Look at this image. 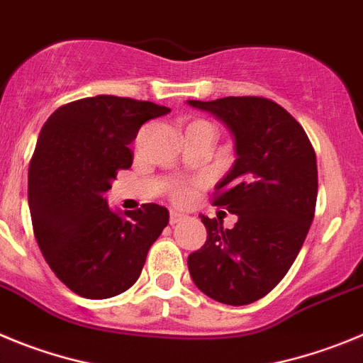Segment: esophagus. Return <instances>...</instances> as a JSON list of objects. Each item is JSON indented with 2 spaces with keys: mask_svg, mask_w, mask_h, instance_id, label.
<instances>
[{
  "mask_svg": "<svg viewBox=\"0 0 363 363\" xmlns=\"http://www.w3.org/2000/svg\"><path fill=\"white\" fill-rule=\"evenodd\" d=\"M184 218H186V215L181 213V211H175V210L169 211V224H172V226H175V224L182 222Z\"/></svg>",
  "mask_w": 363,
  "mask_h": 363,
  "instance_id": "esophagus-1",
  "label": "esophagus"
}]
</instances>
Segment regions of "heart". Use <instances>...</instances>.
<instances>
[{"label":"heart","instance_id":"obj_1","mask_svg":"<svg viewBox=\"0 0 363 363\" xmlns=\"http://www.w3.org/2000/svg\"><path fill=\"white\" fill-rule=\"evenodd\" d=\"M188 128H202V130H208V132H210L211 135H215L213 126H211L210 123H206V121H191V123H188V125H186V130H188ZM189 197H191V189H189L188 186L179 184L177 188L174 189V199H175V201H177V202H186Z\"/></svg>","mask_w":363,"mask_h":363}]
</instances>
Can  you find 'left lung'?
Instances as JSON below:
<instances>
[{
  "label": "left lung",
  "instance_id": "1",
  "mask_svg": "<svg viewBox=\"0 0 363 363\" xmlns=\"http://www.w3.org/2000/svg\"><path fill=\"white\" fill-rule=\"evenodd\" d=\"M188 104L233 137L235 162L215 186L213 204L238 217L228 230L202 215L208 238L189 253V275L210 298L246 306L284 279L308 237L318 191L315 150L291 113L264 97Z\"/></svg>",
  "mask_w": 363,
  "mask_h": 363
}]
</instances>
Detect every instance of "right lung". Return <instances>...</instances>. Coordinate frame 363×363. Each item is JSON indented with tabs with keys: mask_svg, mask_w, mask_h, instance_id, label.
Returning <instances> with one entry per match:
<instances>
[{
	"mask_svg": "<svg viewBox=\"0 0 363 363\" xmlns=\"http://www.w3.org/2000/svg\"><path fill=\"white\" fill-rule=\"evenodd\" d=\"M168 106L96 96L55 110L38 137L28 168V208L35 240L55 277L84 298L121 295L135 284L146 255L169 220L164 206L112 210L104 194L146 121Z\"/></svg>",
	"mask_w": 363,
	"mask_h": 363,
	"instance_id": "obj_1",
	"label": "right lung"
}]
</instances>
